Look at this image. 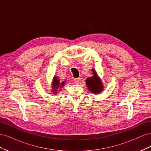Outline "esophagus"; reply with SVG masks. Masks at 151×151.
I'll return each instance as SVG.
<instances>
[{"label":"esophagus","mask_w":151,"mask_h":151,"mask_svg":"<svg viewBox=\"0 0 151 151\" xmlns=\"http://www.w3.org/2000/svg\"><path fill=\"white\" fill-rule=\"evenodd\" d=\"M74 83L79 84L81 81V79L80 78H76L74 79Z\"/></svg>","instance_id":"esophagus-1"}]
</instances>
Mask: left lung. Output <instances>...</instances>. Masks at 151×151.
<instances>
[{"label":"left lung","mask_w":151,"mask_h":151,"mask_svg":"<svg viewBox=\"0 0 151 151\" xmlns=\"http://www.w3.org/2000/svg\"><path fill=\"white\" fill-rule=\"evenodd\" d=\"M92 72L93 76L86 79V84L88 87V89L90 91V92L95 94H98L101 93L103 91V83H102L101 79L98 76L95 69L94 68L92 69Z\"/></svg>","instance_id":"left-lung-1"}]
</instances>
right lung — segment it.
<instances>
[{"label":"right lung","instance_id":"right-lung-1","mask_svg":"<svg viewBox=\"0 0 151 151\" xmlns=\"http://www.w3.org/2000/svg\"><path fill=\"white\" fill-rule=\"evenodd\" d=\"M65 84V82L63 81V82H60V80L57 77V76H55L53 77V81H52V94H57L58 93V91L60 90L61 88H62L64 85Z\"/></svg>","mask_w":151,"mask_h":151}]
</instances>
